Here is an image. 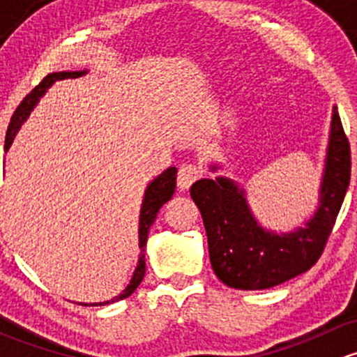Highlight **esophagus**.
<instances>
[{"mask_svg": "<svg viewBox=\"0 0 357 357\" xmlns=\"http://www.w3.org/2000/svg\"><path fill=\"white\" fill-rule=\"evenodd\" d=\"M202 171L195 164H183L178 171V186L179 190H188L197 179L200 178Z\"/></svg>", "mask_w": 357, "mask_h": 357, "instance_id": "esophagus-1", "label": "esophagus"}]
</instances>
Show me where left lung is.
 <instances>
[{"label": "left lung", "mask_w": 357, "mask_h": 357, "mask_svg": "<svg viewBox=\"0 0 357 357\" xmlns=\"http://www.w3.org/2000/svg\"><path fill=\"white\" fill-rule=\"evenodd\" d=\"M219 169L218 162L208 165L211 172ZM349 179L351 149L333 105L318 205L302 226L290 231L262 226L248 205L245 188L231 178L193 183L190 195L204 219L215 276L231 289L266 290L312 268L332 233Z\"/></svg>", "instance_id": "1"}]
</instances>
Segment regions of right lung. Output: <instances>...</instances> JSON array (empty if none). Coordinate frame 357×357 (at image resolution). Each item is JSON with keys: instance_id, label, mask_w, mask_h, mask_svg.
<instances>
[{"instance_id": "right-lung-1", "label": "right lung", "mask_w": 357, "mask_h": 357, "mask_svg": "<svg viewBox=\"0 0 357 357\" xmlns=\"http://www.w3.org/2000/svg\"><path fill=\"white\" fill-rule=\"evenodd\" d=\"M88 72V68L84 70H60V72H52V74L46 75L39 86H36L31 93L22 100L19 107H17L15 114L12 115V121H10L8 131H6V138H5V150H8L12 146L13 139H15L17 132L20 131L22 124L27 121V117L31 115V112L34 110V107L38 105L39 100L45 96V93L55 84L56 81H62V79H75L81 77ZM176 172L178 169L176 167H169L165 169L162 174H158L157 178H153L152 181L149 183L145 190V195H143V202H142V208H139V222H138V242H139V257H138V264H136L135 273H132V278L129 282V285L126 287L124 290L121 291L119 295H115L114 298L105 302H95V304L89 305H107V304H114V302L122 301V298L129 297L138 285L142 283L143 276H145V247H146V240H149V231L150 226L153 225L157 218V212L160 211L162 205L165 204L167 200L172 199L174 195V188H176ZM88 305V304H82Z\"/></svg>"}]
</instances>
